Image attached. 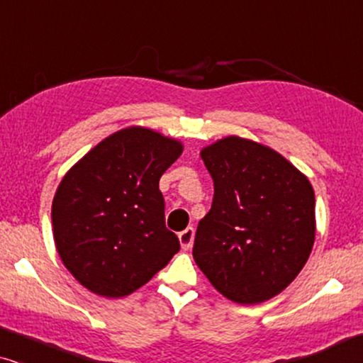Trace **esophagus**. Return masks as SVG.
Returning a JSON list of instances; mask_svg holds the SVG:
<instances>
[{"label":"esophagus","instance_id":"esophagus-1","mask_svg":"<svg viewBox=\"0 0 363 363\" xmlns=\"http://www.w3.org/2000/svg\"><path fill=\"white\" fill-rule=\"evenodd\" d=\"M193 238H195V230L193 228H186L185 231H182L180 235H178V240H180V245L185 251L190 250L193 246Z\"/></svg>","mask_w":363,"mask_h":363}]
</instances>
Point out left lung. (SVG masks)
I'll use <instances>...</instances> for the list:
<instances>
[{
	"label": "left lung",
	"instance_id": "obj_1",
	"mask_svg": "<svg viewBox=\"0 0 363 363\" xmlns=\"http://www.w3.org/2000/svg\"><path fill=\"white\" fill-rule=\"evenodd\" d=\"M200 155L215 195L198 223L195 262L226 299L269 301L296 279L314 246L311 182L281 153L236 135Z\"/></svg>",
	"mask_w": 363,
	"mask_h": 363
}]
</instances>
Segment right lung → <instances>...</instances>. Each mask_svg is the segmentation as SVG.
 I'll return each mask as SVG.
<instances>
[{
  "label": "right lung",
  "instance_id": "add662e5",
  "mask_svg": "<svg viewBox=\"0 0 363 363\" xmlns=\"http://www.w3.org/2000/svg\"><path fill=\"white\" fill-rule=\"evenodd\" d=\"M183 145L152 128H122L87 152L59 183L52 235L62 264L94 294L123 297L180 250L165 226L160 177Z\"/></svg>",
  "mask_w": 363,
  "mask_h": 363
}]
</instances>
